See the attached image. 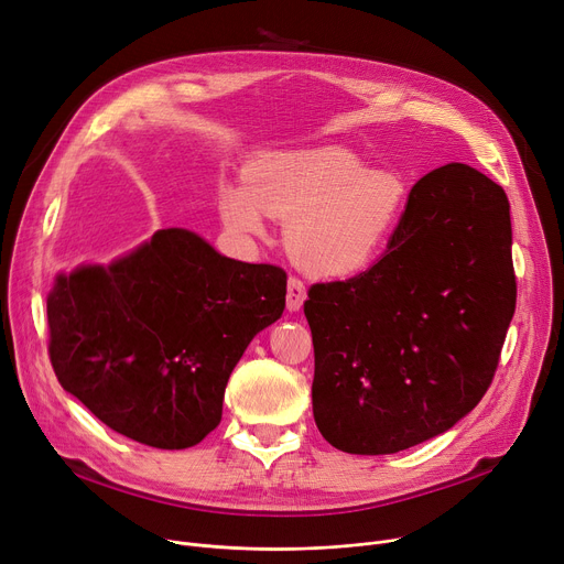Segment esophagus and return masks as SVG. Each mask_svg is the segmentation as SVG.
I'll list each match as a JSON object with an SVG mask.
<instances>
[{
  "label": "esophagus",
  "mask_w": 564,
  "mask_h": 564,
  "mask_svg": "<svg viewBox=\"0 0 564 564\" xmlns=\"http://www.w3.org/2000/svg\"><path fill=\"white\" fill-rule=\"evenodd\" d=\"M306 302V285L302 279L290 276L288 279V292H285V306L288 311H300Z\"/></svg>",
  "instance_id": "1"
}]
</instances>
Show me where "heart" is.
Wrapping results in <instances>:
<instances>
[{
    "label": "heart",
    "mask_w": 564,
    "mask_h": 564,
    "mask_svg": "<svg viewBox=\"0 0 564 564\" xmlns=\"http://www.w3.org/2000/svg\"><path fill=\"white\" fill-rule=\"evenodd\" d=\"M409 194L400 171L322 145L258 155L245 169V185H221L217 203L237 235L264 232V215L290 219L292 258L311 274L343 279L366 270L389 245Z\"/></svg>",
    "instance_id": "b5f03b06"
}]
</instances>
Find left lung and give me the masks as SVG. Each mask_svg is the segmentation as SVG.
<instances>
[{"label": "left lung", "mask_w": 564, "mask_h": 564, "mask_svg": "<svg viewBox=\"0 0 564 564\" xmlns=\"http://www.w3.org/2000/svg\"><path fill=\"white\" fill-rule=\"evenodd\" d=\"M514 306L506 192L466 164L430 171L377 264L308 290L317 430L351 455L451 430L491 387Z\"/></svg>", "instance_id": "left-lung-1"}]
</instances>
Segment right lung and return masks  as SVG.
<instances>
[{"label":"right lung","mask_w":564,"mask_h":564,"mask_svg":"<svg viewBox=\"0 0 564 564\" xmlns=\"http://www.w3.org/2000/svg\"><path fill=\"white\" fill-rule=\"evenodd\" d=\"M276 264L226 258L164 228L109 267L56 276L47 354L62 387L107 427L162 451L196 446L221 421L228 377L283 315Z\"/></svg>","instance_id":"add662e5"}]
</instances>
